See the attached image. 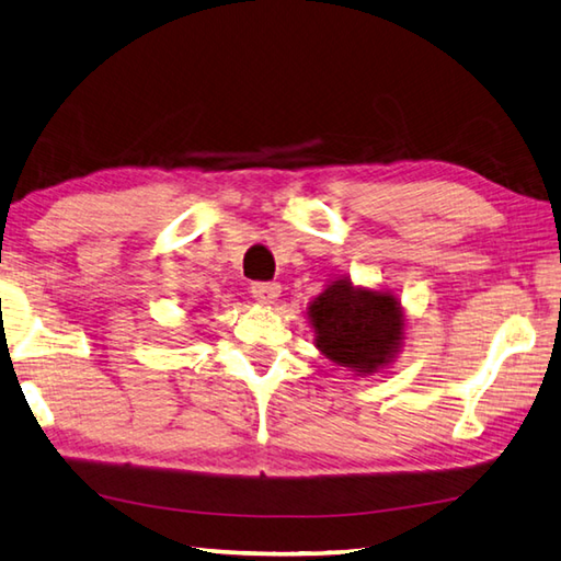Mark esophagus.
I'll use <instances>...</instances> for the list:
<instances>
[{
    "instance_id": "obj_1",
    "label": "esophagus",
    "mask_w": 561,
    "mask_h": 561,
    "mask_svg": "<svg viewBox=\"0 0 561 561\" xmlns=\"http://www.w3.org/2000/svg\"><path fill=\"white\" fill-rule=\"evenodd\" d=\"M279 291H282V287L277 282H255L250 287V294L255 296L260 304H274V301H277Z\"/></svg>"
}]
</instances>
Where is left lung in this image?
Wrapping results in <instances>:
<instances>
[{"instance_id":"1","label":"left lung","mask_w":561,"mask_h":561,"mask_svg":"<svg viewBox=\"0 0 561 561\" xmlns=\"http://www.w3.org/2000/svg\"><path fill=\"white\" fill-rule=\"evenodd\" d=\"M313 343L321 353L357 375H371L393 362L403 343V309L389 291L335 279L309 306Z\"/></svg>"}]
</instances>
